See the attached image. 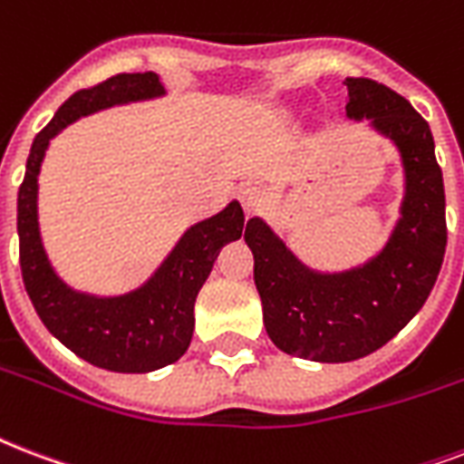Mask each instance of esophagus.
Returning a JSON list of instances; mask_svg holds the SVG:
<instances>
[{"mask_svg":"<svg viewBox=\"0 0 464 464\" xmlns=\"http://www.w3.org/2000/svg\"><path fill=\"white\" fill-rule=\"evenodd\" d=\"M238 199L246 208V214H256L257 208L263 207V192H260V187L256 185H243L238 189Z\"/></svg>","mask_w":464,"mask_h":464,"instance_id":"1","label":"esophagus"}]
</instances>
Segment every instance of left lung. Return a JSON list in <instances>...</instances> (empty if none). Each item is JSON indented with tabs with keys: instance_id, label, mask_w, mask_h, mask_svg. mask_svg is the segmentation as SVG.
Listing matches in <instances>:
<instances>
[{
	"instance_id": "left-lung-1",
	"label": "left lung",
	"mask_w": 464,
	"mask_h": 464,
	"mask_svg": "<svg viewBox=\"0 0 464 464\" xmlns=\"http://www.w3.org/2000/svg\"><path fill=\"white\" fill-rule=\"evenodd\" d=\"M345 114L367 121L399 153L404 197L384 246L341 272L314 270L265 218L246 226L267 335L282 353L314 362H350L380 350L429 299L443 265V172L429 123L401 94L348 77Z\"/></svg>"
}]
</instances>
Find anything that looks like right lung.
<instances>
[{"instance_id": "add662e5", "label": "right lung", "mask_w": 464, "mask_h": 464, "mask_svg": "<svg viewBox=\"0 0 464 464\" xmlns=\"http://www.w3.org/2000/svg\"><path fill=\"white\" fill-rule=\"evenodd\" d=\"M155 72H123L80 90L34 138L16 201L24 285L45 328L77 358L111 372H153L187 353L194 331V302L226 243L243 236L246 217L236 199L218 214L187 228L150 277L130 292L99 296L70 287L45 253L38 224V175L45 150L60 130L111 106L165 97Z\"/></svg>"}]
</instances>
